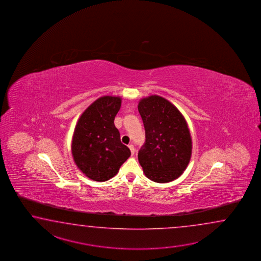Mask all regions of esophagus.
Returning a JSON list of instances; mask_svg holds the SVG:
<instances>
[{
    "instance_id": "obj_1",
    "label": "esophagus",
    "mask_w": 261,
    "mask_h": 261,
    "mask_svg": "<svg viewBox=\"0 0 261 261\" xmlns=\"http://www.w3.org/2000/svg\"><path fill=\"white\" fill-rule=\"evenodd\" d=\"M128 148H129L130 152H132V155H134V154H135V148H134V146H133V144H129V145H128Z\"/></svg>"
}]
</instances>
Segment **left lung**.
Instances as JSON below:
<instances>
[{
  "label": "left lung",
  "instance_id": "8db88e82",
  "mask_svg": "<svg viewBox=\"0 0 261 261\" xmlns=\"http://www.w3.org/2000/svg\"><path fill=\"white\" fill-rule=\"evenodd\" d=\"M138 110L145 130L139 163L151 181L172 182L182 175L192 154L188 123L172 102L158 95L141 99Z\"/></svg>",
  "mask_w": 261,
  "mask_h": 261
}]
</instances>
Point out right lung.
<instances>
[{"mask_svg": "<svg viewBox=\"0 0 261 261\" xmlns=\"http://www.w3.org/2000/svg\"><path fill=\"white\" fill-rule=\"evenodd\" d=\"M121 101L118 96L100 97L83 112L74 128L73 161L78 169L93 181L105 182L114 177L130 155L114 124Z\"/></svg>", "mask_w": 261, "mask_h": 261, "instance_id": "add662e5", "label": "right lung"}]
</instances>
